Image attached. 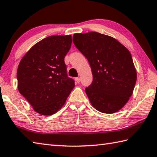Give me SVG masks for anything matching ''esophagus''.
I'll list each match as a JSON object with an SVG mask.
<instances>
[{
    "label": "esophagus",
    "mask_w": 157,
    "mask_h": 157,
    "mask_svg": "<svg viewBox=\"0 0 157 157\" xmlns=\"http://www.w3.org/2000/svg\"><path fill=\"white\" fill-rule=\"evenodd\" d=\"M75 81L78 82V83H79V82H80V79H79V78H75Z\"/></svg>",
    "instance_id": "1"
}]
</instances>
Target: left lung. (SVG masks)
Listing matches in <instances>:
<instances>
[{
  "label": "left lung",
  "instance_id": "1",
  "mask_svg": "<svg viewBox=\"0 0 157 157\" xmlns=\"http://www.w3.org/2000/svg\"><path fill=\"white\" fill-rule=\"evenodd\" d=\"M73 41L90 64L93 81L85 91L98 111L117 112L133 94L137 72L130 52L112 36L97 32L75 33Z\"/></svg>",
  "mask_w": 157,
  "mask_h": 157
}]
</instances>
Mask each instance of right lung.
I'll return each mask as SVG.
<instances>
[{
  "instance_id": "obj_1",
  "label": "right lung",
  "mask_w": 157,
  "mask_h": 157,
  "mask_svg": "<svg viewBox=\"0 0 157 157\" xmlns=\"http://www.w3.org/2000/svg\"><path fill=\"white\" fill-rule=\"evenodd\" d=\"M71 43V35L48 36L33 45L20 60L18 90L40 114L56 113L75 87L64 63Z\"/></svg>"
}]
</instances>
